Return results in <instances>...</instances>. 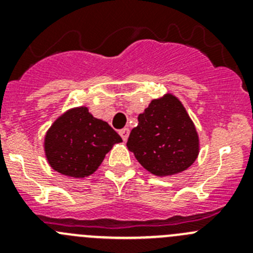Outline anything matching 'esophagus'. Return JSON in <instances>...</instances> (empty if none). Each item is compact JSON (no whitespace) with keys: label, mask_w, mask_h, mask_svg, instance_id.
I'll list each match as a JSON object with an SVG mask.
<instances>
[{"label":"esophagus","mask_w":253,"mask_h":253,"mask_svg":"<svg viewBox=\"0 0 253 253\" xmlns=\"http://www.w3.org/2000/svg\"><path fill=\"white\" fill-rule=\"evenodd\" d=\"M120 136H121L122 139H124V141L126 142L127 138H128V136H129V129L128 128L121 129V131H120Z\"/></svg>","instance_id":"esophagus-1"}]
</instances>
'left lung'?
Instances as JSON below:
<instances>
[{"instance_id": "left-lung-1", "label": "left lung", "mask_w": 253, "mask_h": 253, "mask_svg": "<svg viewBox=\"0 0 253 253\" xmlns=\"http://www.w3.org/2000/svg\"><path fill=\"white\" fill-rule=\"evenodd\" d=\"M127 147L139 164L157 176H170L188 169L197 159L200 139L192 120L172 94L154 99L139 114Z\"/></svg>"}]
</instances>
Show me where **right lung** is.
I'll use <instances>...</instances> for the list:
<instances>
[{"instance_id": "right-lung-1", "label": "right lung", "mask_w": 253, "mask_h": 253, "mask_svg": "<svg viewBox=\"0 0 253 253\" xmlns=\"http://www.w3.org/2000/svg\"><path fill=\"white\" fill-rule=\"evenodd\" d=\"M122 142L108 122L95 119L85 106L71 109L48 128L44 148L55 171L70 177H85L103 163L112 145Z\"/></svg>"}]
</instances>
